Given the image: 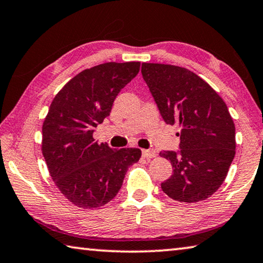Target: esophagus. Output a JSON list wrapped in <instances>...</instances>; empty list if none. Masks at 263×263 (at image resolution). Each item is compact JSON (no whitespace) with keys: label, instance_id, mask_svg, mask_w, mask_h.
Here are the masks:
<instances>
[{"label":"esophagus","instance_id":"34e87169","mask_svg":"<svg viewBox=\"0 0 263 263\" xmlns=\"http://www.w3.org/2000/svg\"><path fill=\"white\" fill-rule=\"evenodd\" d=\"M141 153H143V157L147 158V159H151V158L156 157V151H154V149H143Z\"/></svg>","mask_w":263,"mask_h":263}]
</instances>
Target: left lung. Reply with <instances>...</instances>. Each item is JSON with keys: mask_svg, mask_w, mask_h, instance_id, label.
Wrapping results in <instances>:
<instances>
[{"mask_svg": "<svg viewBox=\"0 0 263 263\" xmlns=\"http://www.w3.org/2000/svg\"><path fill=\"white\" fill-rule=\"evenodd\" d=\"M141 74L164 122L180 126L178 151L160 152L173 168L161 190L181 202L210 198L222 185L235 156V126L226 103L185 68L143 63Z\"/></svg>", "mask_w": 263, "mask_h": 263, "instance_id": "left-lung-1", "label": "left lung"}]
</instances>
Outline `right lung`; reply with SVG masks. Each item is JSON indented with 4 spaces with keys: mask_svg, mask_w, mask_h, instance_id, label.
Returning a JSON list of instances; mask_svg holds the SVG:
<instances>
[{
    "mask_svg": "<svg viewBox=\"0 0 263 263\" xmlns=\"http://www.w3.org/2000/svg\"><path fill=\"white\" fill-rule=\"evenodd\" d=\"M139 62L99 64L79 72L50 105L43 123L42 152L64 197L82 208L111 201L139 148H111L93 139L95 127L110 116L120 90L139 72Z\"/></svg>",
    "mask_w": 263,
    "mask_h": 263,
    "instance_id": "obj_1",
    "label": "right lung"
}]
</instances>
